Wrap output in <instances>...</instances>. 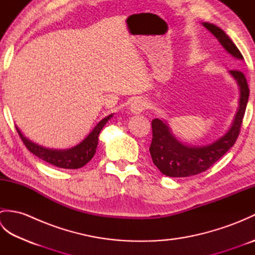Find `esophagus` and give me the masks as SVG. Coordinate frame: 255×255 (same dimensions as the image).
I'll list each match as a JSON object with an SVG mask.
<instances>
[{"label": "esophagus", "instance_id": "obj_1", "mask_svg": "<svg viewBox=\"0 0 255 255\" xmlns=\"http://www.w3.org/2000/svg\"><path fill=\"white\" fill-rule=\"evenodd\" d=\"M145 108V102L141 99H134L130 105H129V110L132 114H140Z\"/></svg>", "mask_w": 255, "mask_h": 255}]
</instances>
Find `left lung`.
Wrapping results in <instances>:
<instances>
[{
    "instance_id": "1",
    "label": "left lung",
    "mask_w": 255,
    "mask_h": 255,
    "mask_svg": "<svg viewBox=\"0 0 255 255\" xmlns=\"http://www.w3.org/2000/svg\"><path fill=\"white\" fill-rule=\"evenodd\" d=\"M202 25L216 37L229 55L238 60H243L241 52L223 29L210 23ZM229 74L239 86V102L228 130L215 141L205 145L183 143L172 132L170 125L164 119L154 118L152 121V142L149 150L154 165L164 175L186 177L199 174L209 169L235 144L240 132L250 90L245 74L239 70H230Z\"/></svg>"
}]
</instances>
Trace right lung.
Segmentation results:
<instances>
[{"instance_id":"obj_1","label":"right lung","mask_w":255,"mask_h":255,"mask_svg":"<svg viewBox=\"0 0 255 255\" xmlns=\"http://www.w3.org/2000/svg\"><path fill=\"white\" fill-rule=\"evenodd\" d=\"M113 116L114 114H111V115L106 116L101 122L97 123L96 126L92 129V131L80 143L72 148L62 150L42 147V145L32 142L31 140L26 138L17 126H16V130H17L21 140H23L26 148L39 159L52 165L62 167V169H80L94 156L97 144H99L100 132Z\"/></svg>"}]
</instances>
